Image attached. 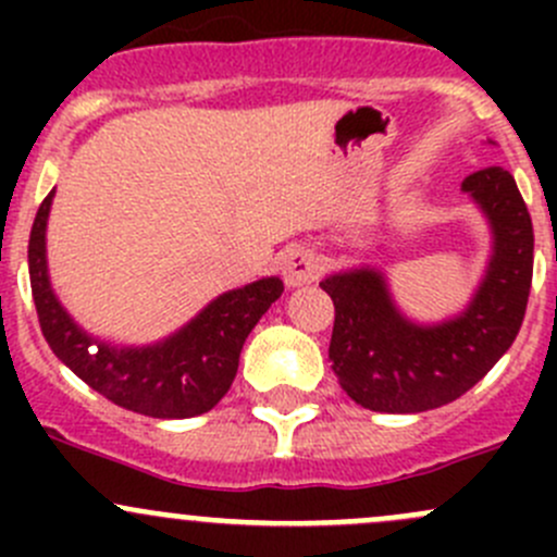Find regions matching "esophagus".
Returning <instances> with one entry per match:
<instances>
[{
	"instance_id": "34e87169",
	"label": "esophagus",
	"mask_w": 557,
	"mask_h": 557,
	"mask_svg": "<svg viewBox=\"0 0 557 557\" xmlns=\"http://www.w3.org/2000/svg\"><path fill=\"white\" fill-rule=\"evenodd\" d=\"M280 269H283V280L288 288H301V285L312 283L318 277L320 267L312 250H307V247H290L283 256Z\"/></svg>"
}]
</instances>
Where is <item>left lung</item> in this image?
<instances>
[{"label": "left lung", "mask_w": 557, "mask_h": 557, "mask_svg": "<svg viewBox=\"0 0 557 557\" xmlns=\"http://www.w3.org/2000/svg\"><path fill=\"white\" fill-rule=\"evenodd\" d=\"M491 143V139H487ZM491 226V258L463 312L418 323L398 310L374 267L329 274L334 301L329 358L342 391L372 412L409 414L463 396L512 347L533 274V226L518 183L487 166L460 183Z\"/></svg>", "instance_id": "left-lung-1"}]
</instances>
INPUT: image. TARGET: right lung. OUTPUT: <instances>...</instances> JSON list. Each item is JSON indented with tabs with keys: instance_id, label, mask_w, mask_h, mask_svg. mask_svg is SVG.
Wrapping results in <instances>:
<instances>
[{
	"instance_id": "obj_1",
	"label": "right lung",
	"mask_w": 557,
	"mask_h": 557,
	"mask_svg": "<svg viewBox=\"0 0 557 557\" xmlns=\"http://www.w3.org/2000/svg\"><path fill=\"white\" fill-rule=\"evenodd\" d=\"M50 190L39 205L29 237V280L39 329L61 363L112 404L148 418H194L221 401L237 377L239 352L261 314L283 296V280L261 277L212 299L166 339L117 347L75 323L53 294L48 274Z\"/></svg>"
}]
</instances>
